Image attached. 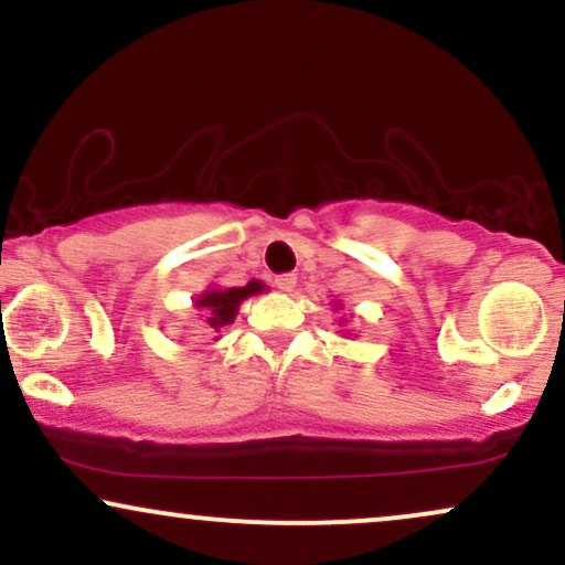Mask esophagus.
<instances>
[{
	"label": "esophagus",
	"instance_id": "34e87169",
	"mask_svg": "<svg viewBox=\"0 0 565 565\" xmlns=\"http://www.w3.org/2000/svg\"><path fill=\"white\" fill-rule=\"evenodd\" d=\"M295 287H297V276L295 274H281V276H276V289H281V291H295Z\"/></svg>",
	"mask_w": 565,
	"mask_h": 565
}]
</instances>
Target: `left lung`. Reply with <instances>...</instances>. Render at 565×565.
<instances>
[{"label":"left lung","mask_w":565,"mask_h":565,"mask_svg":"<svg viewBox=\"0 0 565 565\" xmlns=\"http://www.w3.org/2000/svg\"><path fill=\"white\" fill-rule=\"evenodd\" d=\"M332 305H334V310H337V308H340V302H332ZM340 323H345V319H342ZM342 334H348V332H342Z\"/></svg>","instance_id":"left-lung-1"}]
</instances>
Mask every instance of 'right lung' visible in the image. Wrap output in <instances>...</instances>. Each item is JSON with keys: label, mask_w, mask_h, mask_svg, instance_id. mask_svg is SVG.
Here are the masks:
<instances>
[{"label": "right lung", "mask_w": 565, "mask_h": 565, "mask_svg": "<svg viewBox=\"0 0 565 565\" xmlns=\"http://www.w3.org/2000/svg\"><path fill=\"white\" fill-rule=\"evenodd\" d=\"M260 291H268V287H265L263 281H257V278H252L244 287H210L201 291L196 300H193V305H196L201 321H204L206 334L220 340V332L236 321L242 302L249 300L252 295H260Z\"/></svg>", "instance_id": "add662e5"}]
</instances>
